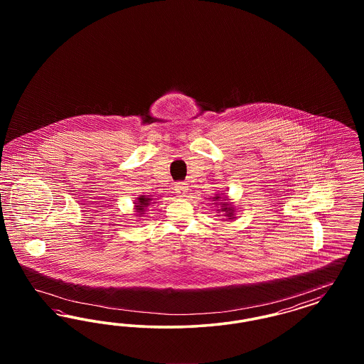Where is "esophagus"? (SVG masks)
<instances>
[{"mask_svg": "<svg viewBox=\"0 0 364 364\" xmlns=\"http://www.w3.org/2000/svg\"><path fill=\"white\" fill-rule=\"evenodd\" d=\"M174 191H176V193H177L180 198H183V196H186V193L188 192V184L184 183V181H178V183L174 184Z\"/></svg>", "mask_w": 364, "mask_h": 364, "instance_id": "esophagus-1", "label": "esophagus"}]
</instances>
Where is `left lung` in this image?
Returning <instances> with one entry per match:
<instances>
[{
	"mask_svg": "<svg viewBox=\"0 0 364 364\" xmlns=\"http://www.w3.org/2000/svg\"><path fill=\"white\" fill-rule=\"evenodd\" d=\"M224 205H226V203H224ZM224 210H228V208H224ZM229 210H232V208H229ZM229 215L232 217V213H229ZM229 220H230V218H229Z\"/></svg>",
	"mask_w": 364,
	"mask_h": 364,
	"instance_id": "8db88e82",
	"label": "left lung"
}]
</instances>
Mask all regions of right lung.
<instances>
[{"label":"right lung","mask_w":364,"mask_h":364,"mask_svg":"<svg viewBox=\"0 0 364 364\" xmlns=\"http://www.w3.org/2000/svg\"><path fill=\"white\" fill-rule=\"evenodd\" d=\"M149 200H150V199H147V198H144V196H140V198H139V203L138 206H136L139 211H143V208L149 205ZM139 214H141V213H139Z\"/></svg>","instance_id":"1"}]
</instances>
